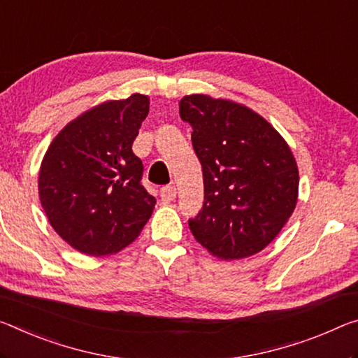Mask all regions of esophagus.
Segmentation results:
<instances>
[{
  "label": "esophagus",
  "instance_id": "1",
  "mask_svg": "<svg viewBox=\"0 0 358 358\" xmlns=\"http://www.w3.org/2000/svg\"><path fill=\"white\" fill-rule=\"evenodd\" d=\"M161 197H162V201L166 202V203L175 201V197H177V188H175L173 185L164 186V188L161 189Z\"/></svg>",
  "mask_w": 358,
  "mask_h": 358
}]
</instances>
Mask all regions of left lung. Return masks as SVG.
I'll list each match as a JSON object with an SVG mask.
<instances>
[{"label":"left lung","instance_id":"8db88e82","mask_svg":"<svg viewBox=\"0 0 358 358\" xmlns=\"http://www.w3.org/2000/svg\"><path fill=\"white\" fill-rule=\"evenodd\" d=\"M180 116L203 173V206L189 229L213 257L242 259L275 239L298 201L299 175L282 135L250 108L192 94Z\"/></svg>","mask_w":358,"mask_h":358}]
</instances>
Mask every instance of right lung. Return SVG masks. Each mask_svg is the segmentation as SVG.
<instances>
[{"mask_svg":"<svg viewBox=\"0 0 358 358\" xmlns=\"http://www.w3.org/2000/svg\"><path fill=\"white\" fill-rule=\"evenodd\" d=\"M150 99L132 94L84 111L57 134L43 157L39 201L54 231L90 257L113 255L137 239L156 199L141 185L132 143Z\"/></svg>","mask_w":358,"mask_h":358,"instance_id":"obj_1","label":"right lung"}]
</instances>
